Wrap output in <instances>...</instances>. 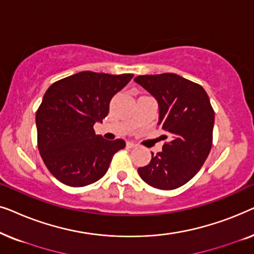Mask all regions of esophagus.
Listing matches in <instances>:
<instances>
[{
    "label": "esophagus",
    "instance_id": "1",
    "mask_svg": "<svg viewBox=\"0 0 254 254\" xmlns=\"http://www.w3.org/2000/svg\"><path fill=\"white\" fill-rule=\"evenodd\" d=\"M127 147L128 148H134V147H136V143H134V142H131V141H128L127 142Z\"/></svg>",
    "mask_w": 254,
    "mask_h": 254
}]
</instances>
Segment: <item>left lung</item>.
Returning <instances> with one entry per match:
<instances>
[{
  "label": "left lung",
  "mask_w": 254,
  "mask_h": 254,
  "mask_svg": "<svg viewBox=\"0 0 254 254\" xmlns=\"http://www.w3.org/2000/svg\"><path fill=\"white\" fill-rule=\"evenodd\" d=\"M134 81L158 103V126L166 131L161 152L137 172L148 185L175 190L190 182L211 149L215 113L202 86L182 76L165 72L142 75Z\"/></svg>",
  "instance_id": "left-lung-1"
}]
</instances>
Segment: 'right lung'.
<instances>
[{"mask_svg":"<svg viewBox=\"0 0 254 254\" xmlns=\"http://www.w3.org/2000/svg\"><path fill=\"white\" fill-rule=\"evenodd\" d=\"M133 76L81 71L48 88L36 114L38 149L59 182L71 187L96 183L125 148L121 138L96 135L93 125L109 114L111 99Z\"/></svg>","mask_w":254,"mask_h":254,"instance_id":"right-lung-1","label":"right lung"}]
</instances>
